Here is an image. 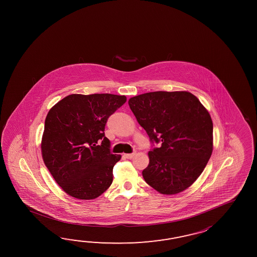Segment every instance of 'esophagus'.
Listing matches in <instances>:
<instances>
[{
    "label": "esophagus",
    "instance_id": "obj_1",
    "mask_svg": "<svg viewBox=\"0 0 257 257\" xmlns=\"http://www.w3.org/2000/svg\"><path fill=\"white\" fill-rule=\"evenodd\" d=\"M136 153H126V154H124V157L126 159H131L134 157V155H135Z\"/></svg>",
    "mask_w": 257,
    "mask_h": 257
}]
</instances>
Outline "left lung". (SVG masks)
I'll return each instance as SVG.
<instances>
[{
	"label": "left lung",
	"instance_id": "1",
	"mask_svg": "<svg viewBox=\"0 0 257 257\" xmlns=\"http://www.w3.org/2000/svg\"><path fill=\"white\" fill-rule=\"evenodd\" d=\"M152 142L142 171L149 186L164 195L186 190L202 174L213 151V123L208 110L186 91L151 92L128 100Z\"/></svg>",
	"mask_w": 257,
	"mask_h": 257
}]
</instances>
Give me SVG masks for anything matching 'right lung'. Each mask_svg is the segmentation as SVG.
<instances>
[{"mask_svg":"<svg viewBox=\"0 0 257 257\" xmlns=\"http://www.w3.org/2000/svg\"><path fill=\"white\" fill-rule=\"evenodd\" d=\"M126 101L125 95L74 93L49 110L41 142L42 158L69 196L94 199L111 186L113 167L121 155L110 153L104 126Z\"/></svg>","mask_w":257,"mask_h":257,"instance_id":"1","label":"right lung"}]
</instances>
